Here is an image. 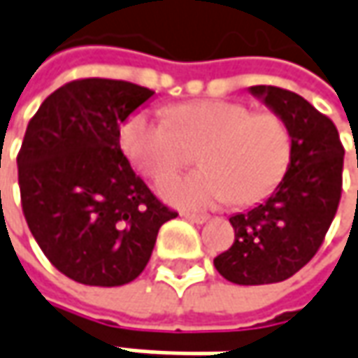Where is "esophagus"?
<instances>
[{
  "label": "esophagus",
  "mask_w": 358,
  "mask_h": 358,
  "mask_svg": "<svg viewBox=\"0 0 358 358\" xmlns=\"http://www.w3.org/2000/svg\"><path fill=\"white\" fill-rule=\"evenodd\" d=\"M182 216L186 217L188 222H192V224H203V222H208V216H206V214H190V212H186V214H182Z\"/></svg>",
  "instance_id": "1"
}]
</instances>
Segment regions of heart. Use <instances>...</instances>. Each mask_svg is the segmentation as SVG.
<instances>
[{
  "instance_id": "1",
  "label": "heart",
  "mask_w": 358,
  "mask_h": 358,
  "mask_svg": "<svg viewBox=\"0 0 358 358\" xmlns=\"http://www.w3.org/2000/svg\"><path fill=\"white\" fill-rule=\"evenodd\" d=\"M287 122L271 110L236 101H192L168 118L146 110L120 127V148L144 176L160 178L186 166L202 150V172L158 182L160 196L182 208L253 203L278 188L291 160Z\"/></svg>"
}]
</instances>
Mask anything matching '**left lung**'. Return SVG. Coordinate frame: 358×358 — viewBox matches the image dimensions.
I'll list each match as a JSON object with an SVG mask.
<instances>
[{"instance_id": "left-lung-1", "label": "left lung", "mask_w": 358, "mask_h": 358, "mask_svg": "<svg viewBox=\"0 0 358 358\" xmlns=\"http://www.w3.org/2000/svg\"><path fill=\"white\" fill-rule=\"evenodd\" d=\"M250 93L287 122L291 160L265 202L229 217L236 240L214 265L231 283L265 285L289 279L321 248L339 208L345 148L333 120L299 94L269 85Z\"/></svg>"}]
</instances>
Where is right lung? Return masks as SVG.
Instances as JSON below:
<instances>
[{"label":"right lung","mask_w":358,"mask_h":358,"mask_svg":"<svg viewBox=\"0 0 358 358\" xmlns=\"http://www.w3.org/2000/svg\"><path fill=\"white\" fill-rule=\"evenodd\" d=\"M152 94L127 80H73L27 124L17 155L23 214L47 259L77 283H130L160 226L178 216L120 150V124Z\"/></svg>","instance_id":"right-lung-1"}]
</instances>
